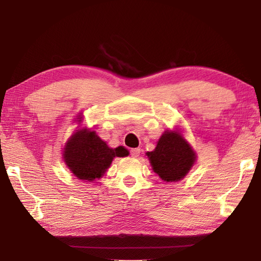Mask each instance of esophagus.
I'll use <instances>...</instances> for the list:
<instances>
[{"label": "esophagus", "mask_w": 261, "mask_h": 261, "mask_svg": "<svg viewBox=\"0 0 261 261\" xmlns=\"http://www.w3.org/2000/svg\"><path fill=\"white\" fill-rule=\"evenodd\" d=\"M130 152H131V156L132 157H139V154H140V149L139 148H135V149H131L130 150Z\"/></svg>", "instance_id": "esophagus-1"}]
</instances>
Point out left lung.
<instances>
[{
	"mask_svg": "<svg viewBox=\"0 0 261 261\" xmlns=\"http://www.w3.org/2000/svg\"><path fill=\"white\" fill-rule=\"evenodd\" d=\"M151 168L164 181L181 180L196 163L197 154L182 135V131L166 130L152 151L146 152Z\"/></svg>",
	"mask_w": 261,
	"mask_h": 261,
	"instance_id": "left-lung-1",
	"label": "left lung"
}]
</instances>
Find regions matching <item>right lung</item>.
<instances>
[{
  "label": "right lung",
  "instance_id": "add662e5",
  "mask_svg": "<svg viewBox=\"0 0 261 261\" xmlns=\"http://www.w3.org/2000/svg\"><path fill=\"white\" fill-rule=\"evenodd\" d=\"M83 118V113L77 115L79 126L65 143L63 160L77 179L94 181L105 175L115 157L129 156V150L122 146L111 148L95 131L81 127Z\"/></svg>",
  "mask_w": 261,
  "mask_h": 261
}]
</instances>
